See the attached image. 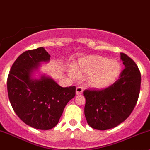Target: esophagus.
Instances as JSON below:
<instances>
[{
	"instance_id": "obj_1",
	"label": "esophagus",
	"mask_w": 150,
	"mask_h": 150,
	"mask_svg": "<svg viewBox=\"0 0 150 150\" xmlns=\"http://www.w3.org/2000/svg\"><path fill=\"white\" fill-rule=\"evenodd\" d=\"M83 88L81 86H78V87L76 88V94L77 95L81 94V93H83Z\"/></svg>"
}]
</instances>
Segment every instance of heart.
<instances>
[{"mask_svg": "<svg viewBox=\"0 0 150 150\" xmlns=\"http://www.w3.org/2000/svg\"><path fill=\"white\" fill-rule=\"evenodd\" d=\"M121 72V67L117 61H110L108 58L99 55L84 57L75 65L71 71L72 76L88 75V83L91 87L104 88L115 82Z\"/></svg>", "mask_w": 150, "mask_h": 150, "instance_id": "obj_1", "label": "heart"}]
</instances>
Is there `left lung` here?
Segmentation results:
<instances>
[{"instance_id":"1","label":"left lung","mask_w":150,"mask_h":150,"mask_svg":"<svg viewBox=\"0 0 150 150\" xmlns=\"http://www.w3.org/2000/svg\"><path fill=\"white\" fill-rule=\"evenodd\" d=\"M120 59L125 67L119 79L101 90L86 89L84 112L88 124L96 130L110 129L126 120L138 101L141 73L135 62L124 53Z\"/></svg>"}]
</instances>
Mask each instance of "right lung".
<instances>
[{
  "label": "right lung",
  "mask_w": 150,
  "mask_h": 150,
  "mask_svg": "<svg viewBox=\"0 0 150 150\" xmlns=\"http://www.w3.org/2000/svg\"><path fill=\"white\" fill-rule=\"evenodd\" d=\"M51 56L44 48L28 50L18 57L7 79L12 108L25 124L40 130L55 127L66 104L75 96V86L62 88L54 80L42 76L32 78V72Z\"/></svg>",
  "instance_id": "obj_1"
}]
</instances>
